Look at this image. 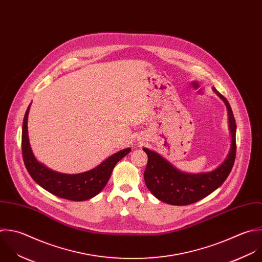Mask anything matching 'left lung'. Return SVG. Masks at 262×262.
<instances>
[{
    "label": "left lung",
    "instance_id": "8db88e82",
    "mask_svg": "<svg viewBox=\"0 0 262 262\" xmlns=\"http://www.w3.org/2000/svg\"><path fill=\"white\" fill-rule=\"evenodd\" d=\"M214 93L225 102L229 114V126L232 134V144L226 160L214 170L201 173H187L177 169L158 153L147 148L143 150L148 155V163L144 172L147 188L160 201L170 205H189L195 203L217 188L229 177L236 158V120L228 100L213 88Z\"/></svg>",
    "mask_w": 262,
    "mask_h": 262
}]
</instances>
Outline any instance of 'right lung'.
Returning a JSON list of instances; mask_svg holds the SVG:
<instances>
[{
	"label": "right lung",
	"instance_id": "right-lung-1",
	"mask_svg": "<svg viewBox=\"0 0 262 262\" xmlns=\"http://www.w3.org/2000/svg\"><path fill=\"white\" fill-rule=\"evenodd\" d=\"M29 107L23 119L21 147L25 167L32 180L51 194L71 201H84L98 195L108 183L116 163L130 152V148L111 155L97 167L85 172L66 174L54 171L38 162L31 151L27 133Z\"/></svg>",
	"mask_w": 262,
	"mask_h": 262
}]
</instances>
